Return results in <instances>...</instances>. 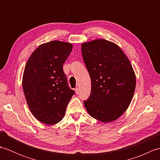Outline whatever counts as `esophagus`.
<instances>
[{"mask_svg": "<svg viewBox=\"0 0 160 160\" xmlns=\"http://www.w3.org/2000/svg\"><path fill=\"white\" fill-rule=\"evenodd\" d=\"M75 91H76V93L78 95L79 93V89H78V88H76V89H75Z\"/></svg>", "mask_w": 160, "mask_h": 160, "instance_id": "esophagus-1", "label": "esophagus"}]
</instances>
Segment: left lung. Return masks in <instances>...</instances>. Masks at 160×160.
<instances>
[{
	"instance_id": "left-lung-1",
	"label": "left lung",
	"mask_w": 160,
	"mask_h": 160,
	"mask_svg": "<svg viewBox=\"0 0 160 160\" xmlns=\"http://www.w3.org/2000/svg\"><path fill=\"white\" fill-rule=\"evenodd\" d=\"M82 54L91 80L84 104L91 117L113 122L127 111L133 97L136 78L131 64L116 44L96 39L82 44Z\"/></svg>"
}]
</instances>
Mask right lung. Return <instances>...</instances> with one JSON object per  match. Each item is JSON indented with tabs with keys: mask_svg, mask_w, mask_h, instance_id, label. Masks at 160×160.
<instances>
[{
	"mask_svg": "<svg viewBox=\"0 0 160 160\" xmlns=\"http://www.w3.org/2000/svg\"><path fill=\"white\" fill-rule=\"evenodd\" d=\"M72 49V44L58 40L43 43L26 63L24 94L32 113L43 124L53 125L62 120L75 93L63 71V64Z\"/></svg>",
	"mask_w": 160,
	"mask_h": 160,
	"instance_id": "obj_1",
	"label": "right lung"
}]
</instances>
